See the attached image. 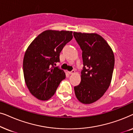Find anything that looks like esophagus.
<instances>
[{
  "instance_id": "1",
  "label": "esophagus",
  "mask_w": 133,
  "mask_h": 133,
  "mask_svg": "<svg viewBox=\"0 0 133 133\" xmlns=\"http://www.w3.org/2000/svg\"><path fill=\"white\" fill-rule=\"evenodd\" d=\"M74 72H75V71L74 70H72V71H68V73L70 74H72L74 73Z\"/></svg>"
}]
</instances>
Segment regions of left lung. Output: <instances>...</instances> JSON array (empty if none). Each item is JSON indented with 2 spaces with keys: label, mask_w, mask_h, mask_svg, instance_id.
<instances>
[{
  "label": "left lung",
  "mask_w": 133,
  "mask_h": 133,
  "mask_svg": "<svg viewBox=\"0 0 133 133\" xmlns=\"http://www.w3.org/2000/svg\"><path fill=\"white\" fill-rule=\"evenodd\" d=\"M82 51L81 82L74 87L77 99L85 104L97 101L104 94L111 81L114 56L108 43L96 33L73 32Z\"/></svg>",
  "instance_id": "8db88e82"
}]
</instances>
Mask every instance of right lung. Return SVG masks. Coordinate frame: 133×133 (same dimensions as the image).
I'll return each mask as SVG.
<instances>
[{"mask_svg": "<svg viewBox=\"0 0 133 133\" xmlns=\"http://www.w3.org/2000/svg\"><path fill=\"white\" fill-rule=\"evenodd\" d=\"M72 32L46 30L36 37L27 48L23 62L25 83L31 93L42 101L55 93L65 73L56 63L65 45L71 41Z\"/></svg>", "mask_w": 133, "mask_h": 133, "instance_id": "right-lung-1", "label": "right lung"}]
</instances>
